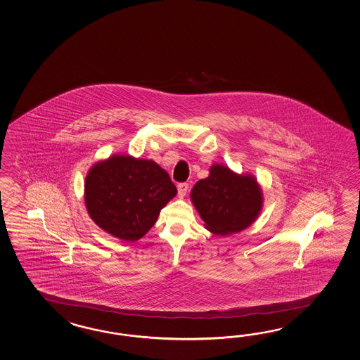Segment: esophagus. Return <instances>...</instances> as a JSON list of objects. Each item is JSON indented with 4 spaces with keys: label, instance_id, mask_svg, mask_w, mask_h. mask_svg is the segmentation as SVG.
Here are the masks:
<instances>
[{
    "label": "esophagus",
    "instance_id": "obj_1",
    "mask_svg": "<svg viewBox=\"0 0 360 360\" xmlns=\"http://www.w3.org/2000/svg\"><path fill=\"white\" fill-rule=\"evenodd\" d=\"M188 188H189L188 183L179 184V185H177V193H179V197H181V198H183L184 195L186 194V191H188Z\"/></svg>",
    "mask_w": 360,
    "mask_h": 360
}]
</instances>
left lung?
Instances as JSON below:
<instances>
[{"instance_id": "1", "label": "left lung", "mask_w": 360, "mask_h": 360, "mask_svg": "<svg viewBox=\"0 0 360 360\" xmlns=\"http://www.w3.org/2000/svg\"><path fill=\"white\" fill-rule=\"evenodd\" d=\"M252 175L231 172L214 165L210 176L199 180L191 193L206 228L217 236H228L250 226L260 212L262 195Z\"/></svg>"}]
</instances>
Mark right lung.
I'll use <instances>...</instances> for the list:
<instances>
[{"mask_svg":"<svg viewBox=\"0 0 360 360\" xmlns=\"http://www.w3.org/2000/svg\"><path fill=\"white\" fill-rule=\"evenodd\" d=\"M176 186L155 162L113 155L96 163L84 183V202L96 225L135 242L153 226Z\"/></svg>","mask_w":360,"mask_h":360,"instance_id":"obj_1","label":"right lung"}]
</instances>
